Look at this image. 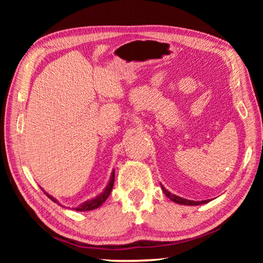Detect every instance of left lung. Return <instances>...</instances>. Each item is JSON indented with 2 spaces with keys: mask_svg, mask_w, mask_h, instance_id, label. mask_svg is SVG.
Masks as SVG:
<instances>
[{
  "mask_svg": "<svg viewBox=\"0 0 263 263\" xmlns=\"http://www.w3.org/2000/svg\"><path fill=\"white\" fill-rule=\"evenodd\" d=\"M161 189L163 191V193L168 196L170 200L174 203L177 204H181V205H191V206H194V205H202V204H205V203H209L211 200H205V201H190V200H186V198H182L178 195H174L172 193H170L168 190H166L165 187H163V185H161Z\"/></svg>",
  "mask_w": 263,
  "mask_h": 263,
  "instance_id": "8db88e82",
  "label": "left lung"
}]
</instances>
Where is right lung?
<instances>
[{
	"mask_svg": "<svg viewBox=\"0 0 263 263\" xmlns=\"http://www.w3.org/2000/svg\"><path fill=\"white\" fill-rule=\"evenodd\" d=\"M114 180H115V171L113 170V171H112V174H110V179H109V181H108V183H107L106 187L104 189V191H103L102 193H100L98 196H95V197L91 198V200H87V201L83 202L82 204L79 205L78 208H73V210H74V211H78V212H85V211H92V210H95V209L100 208V206L107 200V197L109 196L110 192H112V189H113V185H114ZM42 190H43V189H42ZM45 193H46V192H45ZM46 195L48 196L52 202L59 204V202H58L57 200H55V198H54L53 196L49 195L48 193H46ZM59 205H61V204H59Z\"/></svg>",
	"mask_w": 263,
	"mask_h": 263,
	"instance_id": "right-lung-1",
	"label": "right lung"
}]
</instances>
